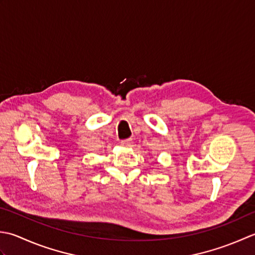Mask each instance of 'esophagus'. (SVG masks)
Instances as JSON below:
<instances>
[{"label": "esophagus", "instance_id": "esophagus-1", "mask_svg": "<svg viewBox=\"0 0 255 255\" xmlns=\"http://www.w3.org/2000/svg\"><path fill=\"white\" fill-rule=\"evenodd\" d=\"M121 145L124 147H132L133 146V141L131 138H128V139H124V141L121 142Z\"/></svg>", "mask_w": 255, "mask_h": 255}]
</instances>
